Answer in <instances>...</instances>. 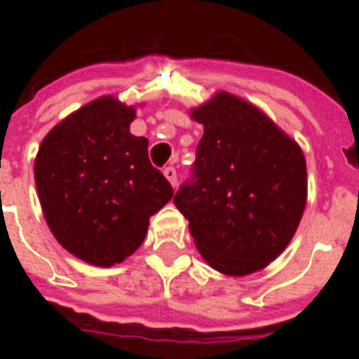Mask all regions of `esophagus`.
Segmentation results:
<instances>
[{"label": "esophagus", "instance_id": "obj_1", "mask_svg": "<svg viewBox=\"0 0 359 359\" xmlns=\"http://www.w3.org/2000/svg\"><path fill=\"white\" fill-rule=\"evenodd\" d=\"M163 175H165V179L171 182V186H177V169L173 168V165H168V168L163 169Z\"/></svg>", "mask_w": 359, "mask_h": 359}]
</instances>
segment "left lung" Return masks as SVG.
I'll return each mask as SVG.
<instances>
[{"instance_id": "left-lung-1", "label": "left lung", "mask_w": 359, "mask_h": 359, "mask_svg": "<svg viewBox=\"0 0 359 359\" xmlns=\"http://www.w3.org/2000/svg\"><path fill=\"white\" fill-rule=\"evenodd\" d=\"M191 117L205 134L175 207L210 266L229 276L257 272L287 248L300 224L304 154L262 111L227 93Z\"/></svg>"}]
</instances>
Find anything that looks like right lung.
<instances>
[{"instance_id": "obj_1", "label": "right lung", "mask_w": 359, "mask_h": 359, "mask_svg": "<svg viewBox=\"0 0 359 359\" xmlns=\"http://www.w3.org/2000/svg\"><path fill=\"white\" fill-rule=\"evenodd\" d=\"M134 117V108L98 98L59 123L35 160L48 227L65 250L97 266L134 253L149 218L173 197L149 160L147 137L130 134Z\"/></svg>"}]
</instances>
